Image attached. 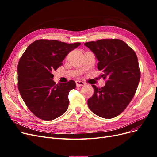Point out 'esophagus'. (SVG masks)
<instances>
[{
	"mask_svg": "<svg viewBox=\"0 0 157 157\" xmlns=\"http://www.w3.org/2000/svg\"><path fill=\"white\" fill-rule=\"evenodd\" d=\"M76 84H77V86L80 87V86H84L86 84H85V82L81 81V80H77V81H76Z\"/></svg>",
	"mask_w": 157,
	"mask_h": 157,
	"instance_id": "34e87169",
	"label": "esophagus"
}]
</instances>
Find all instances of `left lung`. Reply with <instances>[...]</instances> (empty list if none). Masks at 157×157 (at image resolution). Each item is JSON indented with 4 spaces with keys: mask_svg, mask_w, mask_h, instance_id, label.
Segmentation results:
<instances>
[{
    "mask_svg": "<svg viewBox=\"0 0 157 157\" xmlns=\"http://www.w3.org/2000/svg\"><path fill=\"white\" fill-rule=\"evenodd\" d=\"M99 61L98 69L106 80L101 88L92 85L93 96L88 99L89 109L105 118H114L123 112L134 98L141 73L136 54L119 39H101L84 43Z\"/></svg>",
    "mask_w": 157,
    "mask_h": 157,
    "instance_id": "left-lung-1",
    "label": "left lung"
}]
</instances>
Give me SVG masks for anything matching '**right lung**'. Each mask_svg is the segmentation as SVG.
<instances>
[{
  "label": "right lung",
  "mask_w": 157,
  "mask_h": 157,
  "mask_svg": "<svg viewBox=\"0 0 157 157\" xmlns=\"http://www.w3.org/2000/svg\"><path fill=\"white\" fill-rule=\"evenodd\" d=\"M79 45L80 42L37 40L27 47L19 61V92L29 110L40 119L54 120L68 109L69 93L76 88V83L71 80L56 84L52 73L62 65L66 56Z\"/></svg>",
  "instance_id": "add662e5"
}]
</instances>
